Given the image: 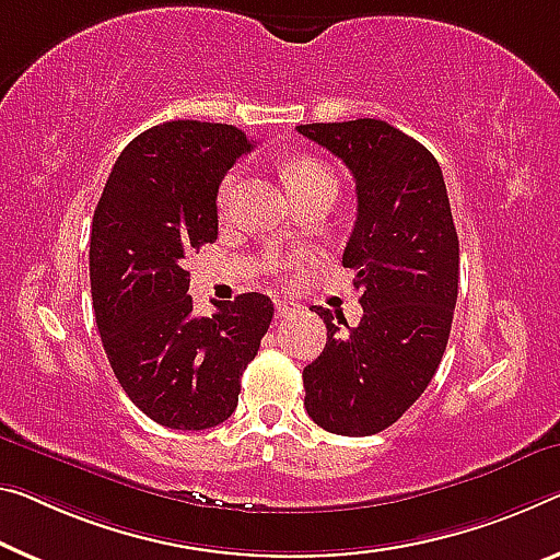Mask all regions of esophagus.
<instances>
[{"label": "esophagus", "mask_w": 560, "mask_h": 560, "mask_svg": "<svg viewBox=\"0 0 560 560\" xmlns=\"http://www.w3.org/2000/svg\"><path fill=\"white\" fill-rule=\"evenodd\" d=\"M278 317H290V315H295V313H300V305L298 303H290V300H278Z\"/></svg>", "instance_id": "esophagus-1"}]
</instances>
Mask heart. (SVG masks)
<instances>
[{"label": "heart", "mask_w": 560, "mask_h": 560, "mask_svg": "<svg viewBox=\"0 0 560 560\" xmlns=\"http://www.w3.org/2000/svg\"><path fill=\"white\" fill-rule=\"evenodd\" d=\"M282 177H285V183L290 187V192L298 197H303L307 192L317 190V187H328L335 185V177L332 172L323 165V162H317L313 158H298V160H290L285 170H282ZM338 187V185H335ZM232 190H235V175H230L222 179L220 183V190H218V205L220 208H228L230 205V197Z\"/></svg>", "instance_id": "obj_1"}]
</instances>
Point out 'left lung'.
<instances>
[{
  "mask_svg": "<svg viewBox=\"0 0 560 560\" xmlns=\"http://www.w3.org/2000/svg\"><path fill=\"white\" fill-rule=\"evenodd\" d=\"M300 135L346 162L358 220L342 268L355 270L363 317L315 307L328 328L303 370L305 410L335 435L393 425L433 381L458 300V232L438 160L383 119L300 125ZM348 327V323H347Z\"/></svg>",
  "mask_w": 560,
  "mask_h": 560,
  "instance_id": "8db88e82",
  "label": "left lung"
}]
</instances>
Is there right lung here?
Returning a JSON list of instances; mask_svg holds the SVG:
<instances>
[{
    "instance_id": "right-lung-1",
    "label": "right lung",
    "mask_w": 560,
    "mask_h": 560,
    "mask_svg": "<svg viewBox=\"0 0 560 560\" xmlns=\"http://www.w3.org/2000/svg\"><path fill=\"white\" fill-rule=\"evenodd\" d=\"M255 144L232 125L175 119L119 154L92 218L90 282L102 346L122 390L154 423L220 425L272 320V300L243 292L192 315L185 260L218 240V190Z\"/></svg>"
}]
</instances>
